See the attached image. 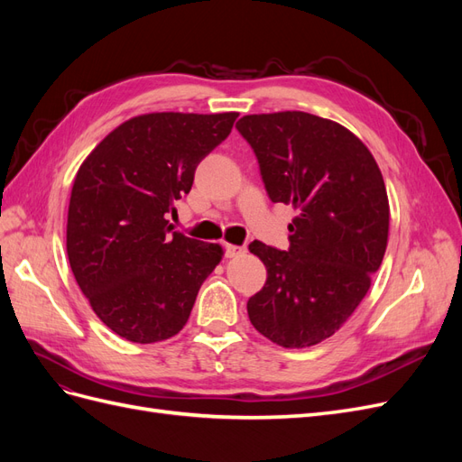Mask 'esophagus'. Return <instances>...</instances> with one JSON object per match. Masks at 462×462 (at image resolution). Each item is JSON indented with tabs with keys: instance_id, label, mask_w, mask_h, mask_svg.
Returning a JSON list of instances; mask_svg holds the SVG:
<instances>
[{
	"instance_id": "1",
	"label": "esophagus",
	"mask_w": 462,
	"mask_h": 462,
	"mask_svg": "<svg viewBox=\"0 0 462 462\" xmlns=\"http://www.w3.org/2000/svg\"><path fill=\"white\" fill-rule=\"evenodd\" d=\"M223 253H226L227 258H235V256H241L246 253L245 246H236V245H223Z\"/></svg>"
}]
</instances>
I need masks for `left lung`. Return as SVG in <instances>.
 <instances>
[{
  "label": "left lung",
  "instance_id": "obj_1",
  "mask_svg": "<svg viewBox=\"0 0 462 462\" xmlns=\"http://www.w3.org/2000/svg\"><path fill=\"white\" fill-rule=\"evenodd\" d=\"M236 131L256 153L270 200L299 214L287 250L248 245L268 270L246 302L248 318L282 346L318 345L355 312L382 265L389 231L382 171L351 131L304 111L245 116Z\"/></svg>",
  "mask_w": 462,
  "mask_h": 462
}]
</instances>
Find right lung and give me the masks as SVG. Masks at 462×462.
Wrapping results in <instances>:
<instances>
[{
    "label": "right lung",
    "instance_id": "1",
    "mask_svg": "<svg viewBox=\"0 0 462 462\" xmlns=\"http://www.w3.org/2000/svg\"><path fill=\"white\" fill-rule=\"evenodd\" d=\"M239 114H148L111 131L80 165L67 256L104 324L133 343L177 335L221 246L173 231L167 216Z\"/></svg>",
    "mask_w": 462,
    "mask_h": 462
}]
</instances>
